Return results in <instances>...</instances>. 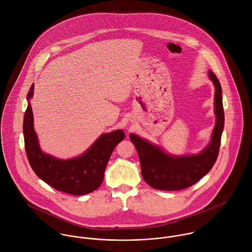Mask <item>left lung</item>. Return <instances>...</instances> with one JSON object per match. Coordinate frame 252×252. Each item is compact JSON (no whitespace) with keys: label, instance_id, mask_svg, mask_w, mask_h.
<instances>
[{"label":"left lung","instance_id":"1","mask_svg":"<svg viewBox=\"0 0 252 252\" xmlns=\"http://www.w3.org/2000/svg\"><path fill=\"white\" fill-rule=\"evenodd\" d=\"M209 75L216 87V121L212 141L202 152L193 155L173 156L137 135H130V140L136 146L140 157L144 181L155 189L175 191L187 188L205 177L216 163L224 128V110L220 82L213 71H209Z\"/></svg>","mask_w":252,"mask_h":252}]
</instances>
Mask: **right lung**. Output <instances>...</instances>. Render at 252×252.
Returning <instances> with one entry per match:
<instances>
[{"mask_svg": "<svg viewBox=\"0 0 252 252\" xmlns=\"http://www.w3.org/2000/svg\"><path fill=\"white\" fill-rule=\"evenodd\" d=\"M34 84L28 95V107L24 114L23 134L28 161L36 176L58 191L74 196L88 194L100 187L104 173L114 147L124 140L122 130L101 135L83 154L62 160L43 153L34 129V116L30 99Z\"/></svg>", "mask_w": 252, "mask_h": 252, "instance_id": "add662e5", "label": "right lung"}]
</instances>
